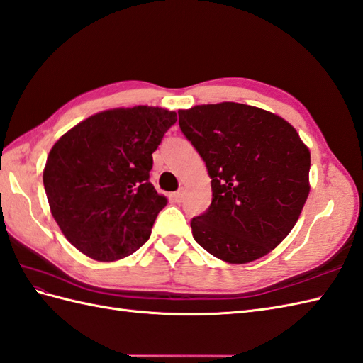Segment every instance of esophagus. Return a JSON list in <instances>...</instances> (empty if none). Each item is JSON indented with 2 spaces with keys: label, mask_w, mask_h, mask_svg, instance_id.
<instances>
[{
  "label": "esophagus",
  "mask_w": 363,
  "mask_h": 363,
  "mask_svg": "<svg viewBox=\"0 0 363 363\" xmlns=\"http://www.w3.org/2000/svg\"><path fill=\"white\" fill-rule=\"evenodd\" d=\"M184 195H185L184 189H179L178 191L173 193V201H174V202H181V201L184 199Z\"/></svg>",
  "instance_id": "34e87169"
}]
</instances>
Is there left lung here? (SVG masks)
Here are the masks:
<instances>
[{"label":"left lung","mask_w":363,"mask_h":363,"mask_svg":"<svg viewBox=\"0 0 363 363\" xmlns=\"http://www.w3.org/2000/svg\"><path fill=\"white\" fill-rule=\"evenodd\" d=\"M178 114L212 179V204L191 220L193 238L232 264L264 257L288 237L308 199V147L291 123L255 106L223 102Z\"/></svg>","instance_id":"1"}]
</instances>
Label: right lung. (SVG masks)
<instances>
[{
    "label": "right lung",
    "mask_w": 363,
    "mask_h": 363,
    "mask_svg": "<svg viewBox=\"0 0 363 363\" xmlns=\"http://www.w3.org/2000/svg\"><path fill=\"white\" fill-rule=\"evenodd\" d=\"M174 111L117 108L75 125L49 151L43 184L66 240L97 261L131 255L167 206L150 182L153 155Z\"/></svg>",
    "instance_id": "right-lung-1"
}]
</instances>
